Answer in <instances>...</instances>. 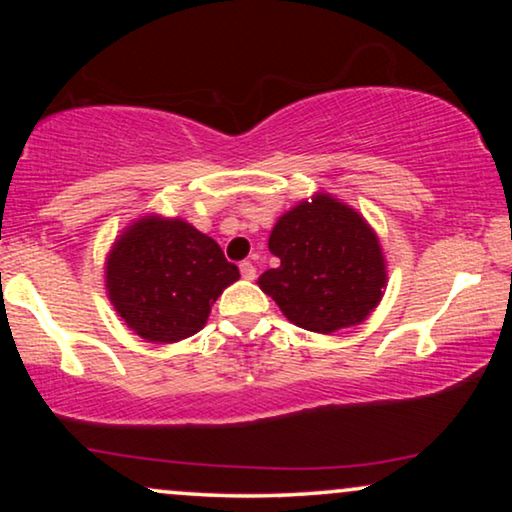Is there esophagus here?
I'll return each instance as SVG.
<instances>
[{"label": "esophagus", "mask_w": 512, "mask_h": 512, "mask_svg": "<svg viewBox=\"0 0 512 512\" xmlns=\"http://www.w3.org/2000/svg\"><path fill=\"white\" fill-rule=\"evenodd\" d=\"M240 272H242L244 279H256V268H254V263H251V261H242Z\"/></svg>", "instance_id": "1"}]
</instances>
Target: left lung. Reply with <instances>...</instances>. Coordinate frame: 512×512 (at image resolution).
<instances>
[{"label":"left lung","instance_id":"8db88e82","mask_svg":"<svg viewBox=\"0 0 512 512\" xmlns=\"http://www.w3.org/2000/svg\"><path fill=\"white\" fill-rule=\"evenodd\" d=\"M268 247L279 268L258 277L263 293L305 331L335 333L375 310L387 265L375 230L333 195L317 193L279 216Z\"/></svg>","mask_w":512,"mask_h":512}]
</instances>
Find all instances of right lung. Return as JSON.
<instances>
[{"label":"right lung","instance_id":"add662e5","mask_svg":"<svg viewBox=\"0 0 512 512\" xmlns=\"http://www.w3.org/2000/svg\"><path fill=\"white\" fill-rule=\"evenodd\" d=\"M104 272L118 317L149 342L191 338L207 324L223 289L240 279L212 237L158 214L118 235Z\"/></svg>","mask_w":512,"mask_h":512}]
</instances>
